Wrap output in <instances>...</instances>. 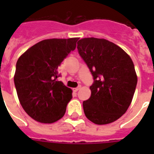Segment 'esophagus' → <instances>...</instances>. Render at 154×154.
<instances>
[{
	"instance_id": "1",
	"label": "esophagus",
	"mask_w": 154,
	"mask_h": 154,
	"mask_svg": "<svg viewBox=\"0 0 154 154\" xmlns=\"http://www.w3.org/2000/svg\"><path fill=\"white\" fill-rule=\"evenodd\" d=\"M80 89H81V86H78V87H77V88H74V89H72V90H73V92H77Z\"/></svg>"
}]
</instances>
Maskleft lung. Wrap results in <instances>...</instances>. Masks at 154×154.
I'll use <instances>...</instances> for the list:
<instances>
[{"label":"left lung","instance_id":"left-lung-1","mask_svg":"<svg viewBox=\"0 0 154 154\" xmlns=\"http://www.w3.org/2000/svg\"><path fill=\"white\" fill-rule=\"evenodd\" d=\"M77 50L91 72V96L83 101L86 117L97 125L115 122L128 109L137 77L133 60L112 42L94 37L77 42Z\"/></svg>","mask_w":154,"mask_h":154}]
</instances>
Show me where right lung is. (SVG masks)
<instances>
[{
	"instance_id": "1",
	"label": "right lung",
	"mask_w": 154,
	"mask_h": 154,
	"mask_svg": "<svg viewBox=\"0 0 154 154\" xmlns=\"http://www.w3.org/2000/svg\"><path fill=\"white\" fill-rule=\"evenodd\" d=\"M78 38L38 42L17 61L14 84L20 105L37 122L53 123L65 115L72 89L57 81L58 67L76 48Z\"/></svg>"
}]
</instances>
